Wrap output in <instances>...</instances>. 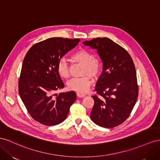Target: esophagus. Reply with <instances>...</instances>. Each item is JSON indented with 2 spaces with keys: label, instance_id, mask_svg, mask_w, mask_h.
<instances>
[{
  "label": "esophagus",
  "instance_id": "1",
  "mask_svg": "<svg viewBox=\"0 0 160 160\" xmlns=\"http://www.w3.org/2000/svg\"><path fill=\"white\" fill-rule=\"evenodd\" d=\"M77 95L78 98H83V97L85 96L84 93H77Z\"/></svg>",
  "mask_w": 160,
  "mask_h": 160
}]
</instances>
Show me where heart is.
Here are the masks:
<instances>
[{"label": "heart", "mask_w": 160, "mask_h": 160, "mask_svg": "<svg viewBox=\"0 0 160 160\" xmlns=\"http://www.w3.org/2000/svg\"><path fill=\"white\" fill-rule=\"evenodd\" d=\"M72 61L83 65L81 71V75L79 78L71 79L67 83V88L69 90L75 91L77 93H85L88 91L92 84L93 79H97L100 75L102 65L99 58L95 57L91 51L80 49L72 53L71 57ZM57 70L59 75L62 79H68L70 76L69 66L64 59H60L58 62Z\"/></svg>", "instance_id": "obj_1"}]
</instances>
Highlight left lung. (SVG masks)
<instances>
[{"mask_svg": "<svg viewBox=\"0 0 160 160\" xmlns=\"http://www.w3.org/2000/svg\"><path fill=\"white\" fill-rule=\"evenodd\" d=\"M83 44L98 50L103 72L96 83L91 119L97 125L113 128L123 123L138 97L136 71L132 57L122 46L107 37L95 38Z\"/></svg>", "mask_w": 160, "mask_h": 160, "instance_id": "left-lung-1", "label": "left lung"}]
</instances>
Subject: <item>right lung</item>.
<instances>
[{
  "mask_svg": "<svg viewBox=\"0 0 160 160\" xmlns=\"http://www.w3.org/2000/svg\"><path fill=\"white\" fill-rule=\"evenodd\" d=\"M79 41V38H47L33 45L24 58L19 95L31 117L42 125L51 126L63 122L76 100L75 91L59 95L55 92L65 86L57 72L58 62Z\"/></svg>",
  "mask_w": 160,
  "mask_h": 160,
  "instance_id": "obj_1",
  "label": "right lung"
}]
</instances>
